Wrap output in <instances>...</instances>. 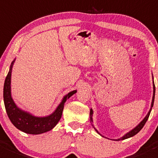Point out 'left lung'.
Segmentation results:
<instances>
[{
	"instance_id": "1",
	"label": "left lung",
	"mask_w": 158,
	"mask_h": 158,
	"mask_svg": "<svg viewBox=\"0 0 158 158\" xmlns=\"http://www.w3.org/2000/svg\"><path fill=\"white\" fill-rule=\"evenodd\" d=\"M153 83H154V94H153V99H152V102H151V110H149V112H148V115H147V116H145L144 119H143V120H142V121L140 122V123H139V124L137 125V126L135 128H134V129H133L132 131H130V132H128L127 134H125V135L123 136V137H122L121 138L117 139V140H125V139H127V138H130V137H134V135H136V134H137V133L140 132V130H141L142 128L143 127V126H144V124H145V123H146L147 120H148V117H149L150 113H151V109H152L153 106H154V96H155V85H154V82H153ZM93 110H92V109H91V110H90V113H89V114H90V122H91V123H92V122H93ZM92 125H93V123H92ZM94 129H95V127H94ZM95 130H96V132L98 133V134H99V132H98L97 130H96V129H95ZM100 135H101V134H100Z\"/></svg>"
}]
</instances>
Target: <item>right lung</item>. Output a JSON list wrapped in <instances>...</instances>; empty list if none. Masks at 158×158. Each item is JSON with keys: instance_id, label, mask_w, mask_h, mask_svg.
<instances>
[{"instance_id": "right-lung-1", "label": "right lung", "mask_w": 158, "mask_h": 158, "mask_svg": "<svg viewBox=\"0 0 158 158\" xmlns=\"http://www.w3.org/2000/svg\"><path fill=\"white\" fill-rule=\"evenodd\" d=\"M15 60L11 62L10 70L7 75L4 85V102L6 112L14 126L22 132L29 134H40L51 131L56 127L62 117V111L65 102L70 96L76 93V90L69 93L64 96L62 101L59 104L55 112L51 115L45 117H38L27 112L23 111L18 108L14 102L10 93V76L12 66Z\"/></svg>"}]
</instances>
